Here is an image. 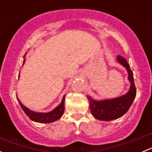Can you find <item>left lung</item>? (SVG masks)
Segmentation results:
<instances>
[{
	"instance_id": "obj_1",
	"label": "left lung",
	"mask_w": 152,
	"mask_h": 152,
	"mask_svg": "<svg viewBox=\"0 0 152 152\" xmlns=\"http://www.w3.org/2000/svg\"><path fill=\"white\" fill-rule=\"evenodd\" d=\"M118 61L126 67L128 72V79L131 82L129 90L124 96L116 99L97 102L87 96L90 103V108L93 115L98 120L112 121L119 118L125 115L132 104L136 96V87L134 85L133 73L130 69L126 59L123 56H118Z\"/></svg>"
}]
</instances>
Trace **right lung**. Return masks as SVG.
<instances>
[{"label": "right lung", "instance_id": "obj_1", "mask_svg": "<svg viewBox=\"0 0 152 152\" xmlns=\"http://www.w3.org/2000/svg\"><path fill=\"white\" fill-rule=\"evenodd\" d=\"M23 57L25 56H23ZM26 59L23 60V64L25 63ZM20 76V74H19ZM65 96H63V99H62V103L60 104L57 107L54 109L53 111L50 112V113H35V112L31 111V110H29L28 108L26 107L23 104H22L20 102L19 99H18V102H19L20 105L22 107L23 110L24 111V113L26 114V115L28 116L29 118L31 121L35 122H38V123H44V124H48L51 123V122L55 121L58 120V119L60 118L63 115L64 111H65Z\"/></svg>", "mask_w": 152, "mask_h": 152}]
</instances>
